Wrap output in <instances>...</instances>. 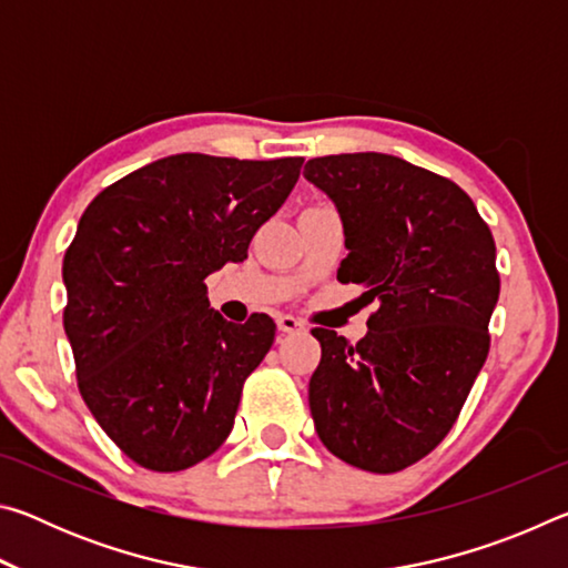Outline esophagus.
Segmentation results:
<instances>
[{"instance_id": "34e87169", "label": "esophagus", "mask_w": 568, "mask_h": 568, "mask_svg": "<svg viewBox=\"0 0 568 568\" xmlns=\"http://www.w3.org/2000/svg\"><path fill=\"white\" fill-rule=\"evenodd\" d=\"M277 328L283 333H295V331H305V323L293 318V315H277Z\"/></svg>"}]
</instances>
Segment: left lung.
<instances>
[{
  "mask_svg": "<svg viewBox=\"0 0 568 568\" xmlns=\"http://www.w3.org/2000/svg\"><path fill=\"white\" fill-rule=\"evenodd\" d=\"M303 175L343 220L338 281L378 303L355 345L313 331L315 430L345 464L396 474L446 438L484 368L501 291L494 235L456 182L400 158H315Z\"/></svg>",
  "mask_w": 568,
  "mask_h": 568,
  "instance_id": "left-lung-1",
  "label": "left lung"
}]
</instances>
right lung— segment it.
Listing matches in <instances>:
<instances>
[{"label": "right lung", "mask_w": 568, "mask_h": 568, "mask_svg": "<svg viewBox=\"0 0 568 568\" xmlns=\"http://www.w3.org/2000/svg\"><path fill=\"white\" fill-rule=\"evenodd\" d=\"M301 165L182 152L104 187L80 217L62 263L77 386L142 468L185 470L233 430L275 323L265 313L227 323L210 307L205 277L245 261Z\"/></svg>", "instance_id": "add662e5"}]
</instances>
